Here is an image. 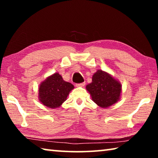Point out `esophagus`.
Returning a JSON list of instances; mask_svg holds the SVG:
<instances>
[{
	"label": "esophagus",
	"instance_id": "esophagus-1",
	"mask_svg": "<svg viewBox=\"0 0 158 158\" xmlns=\"http://www.w3.org/2000/svg\"><path fill=\"white\" fill-rule=\"evenodd\" d=\"M85 84V82H82V83H80V84H76V86L81 87V86H84Z\"/></svg>",
	"mask_w": 158,
	"mask_h": 158
}]
</instances>
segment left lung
<instances>
[{"label":"left lung","mask_w":158,"mask_h":158,"mask_svg":"<svg viewBox=\"0 0 158 158\" xmlns=\"http://www.w3.org/2000/svg\"><path fill=\"white\" fill-rule=\"evenodd\" d=\"M86 89L95 103L106 108L119 100L121 85L108 73L98 70L93 74L92 82L86 85Z\"/></svg>","instance_id":"8db88e82"}]
</instances>
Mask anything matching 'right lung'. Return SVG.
<instances>
[{"mask_svg": "<svg viewBox=\"0 0 158 158\" xmlns=\"http://www.w3.org/2000/svg\"><path fill=\"white\" fill-rule=\"evenodd\" d=\"M74 85L63 79L58 73H55L40 85V100L47 107L57 108L65 102Z\"/></svg>", "mask_w": 158, "mask_h": 158, "instance_id": "1", "label": "right lung"}]
</instances>
